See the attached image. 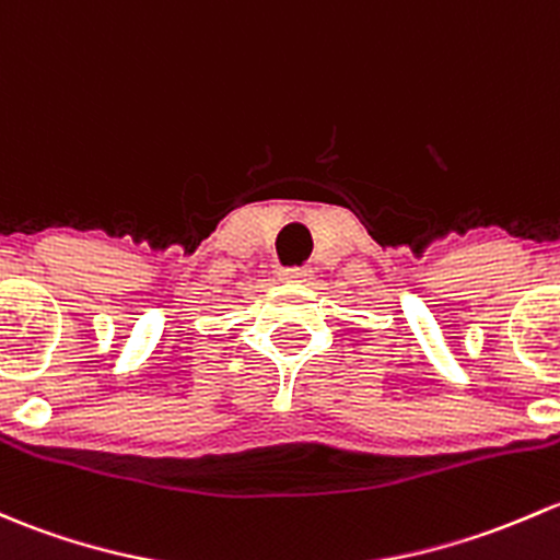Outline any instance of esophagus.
<instances>
[{"instance_id": "obj_1", "label": "esophagus", "mask_w": 560, "mask_h": 560, "mask_svg": "<svg viewBox=\"0 0 560 560\" xmlns=\"http://www.w3.org/2000/svg\"><path fill=\"white\" fill-rule=\"evenodd\" d=\"M311 268H290V270H279L281 281H308L311 279Z\"/></svg>"}]
</instances>
